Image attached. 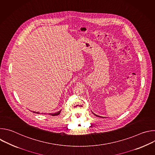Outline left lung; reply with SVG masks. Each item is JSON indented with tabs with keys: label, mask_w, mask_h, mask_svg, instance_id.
<instances>
[{
	"label": "left lung",
	"mask_w": 155,
	"mask_h": 155,
	"mask_svg": "<svg viewBox=\"0 0 155 155\" xmlns=\"http://www.w3.org/2000/svg\"><path fill=\"white\" fill-rule=\"evenodd\" d=\"M93 114H94V113H93ZM94 115H95L96 116H97V117H100V116H98V115H96V114H94ZM102 118H103V117H102Z\"/></svg>",
	"instance_id": "obj_1"
}]
</instances>
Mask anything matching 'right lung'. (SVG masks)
<instances>
[{"label": "right lung", "mask_w": 155, "mask_h": 155, "mask_svg": "<svg viewBox=\"0 0 155 155\" xmlns=\"http://www.w3.org/2000/svg\"><path fill=\"white\" fill-rule=\"evenodd\" d=\"M60 112H61V110H60V111H59V112H56V113H54V114H49V115H51V116H56V115H59ZM33 113H35V114H39V112H33Z\"/></svg>", "instance_id": "obj_1"}]
</instances>
